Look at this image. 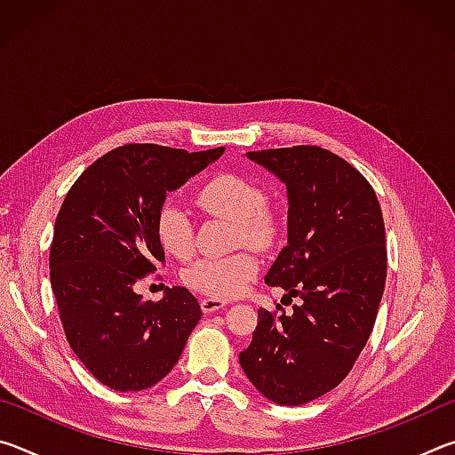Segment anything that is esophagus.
Segmentation results:
<instances>
[{
    "instance_id": "obj_1",
    "label": "esophagus",
    "mask_w": 455,
    "mask_h": 455,
    "mask_svg": "<svg viewBox=\"0 0 455 455\" xmlns=\"http://www.w3.org/2000/svg\"><path fill=\"white\" fill-rule=\"evenodd\" d=\"M200 307H203V311L204 313H214V311H219V309H222V307H227V301L225 299H203V301H200Z\"/></svg>"
}]
</instances>
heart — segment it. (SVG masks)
<instances>
[{"mask_svg": "<svg viewBox=\"0 0 455 455\" xmlns=\"http://www.w3.org/2000/svg\"><path fill=\"white\" fill-rule=\"evenodd\" d=\"M204 211L227 217L238 227V241L265 246L273 238V222L265 212V195L257 184L235 174H220L206 180L196 192ZM156 238L168 255H192V222L188 212L174 200H166L156 214ZM257 275V260L249 252L227 257H204L184 268L182 281L211 297H235Z\"/></svg>", "mask_w": 455, "mask_h": 455, "instance_id": "heart-1", "label": "heart"}]
</instances>
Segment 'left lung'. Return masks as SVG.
<instances>
[{"label": "left lung", "instance_id": "left-lung-1", "mask_svg": "<svg viewBox=\"0 0 455 455\" xmlns=\"http://www.w3.org/2000/svg\"><path fill=\"white\" fill-rule=\"evenodd\" d=\"M246 158L287 187V246L265 283L287 291L283 305H299L289 315L259 309L238 361L259 394L303 405L347 377L371 335L387 273L381 206L363 174L319 146Z\"/></svg>", "mask_w": 455, "mask_h": 455}]
</instances>
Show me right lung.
I'll use <instances>...</instances> for the list:
<instances>
[{
	"label": "right lung",
	"instance_id": "right-lung-1",
	"mask_svg": "<svg viewBox=\"0 0 455 455\" xmlns=\"http://www.w3.org/2000/svg\"><path fill=\"white\" fill-rule=\"evenodd\" d=\"M225 152L126 144L82 172L53 227L50 281L72 351L106 387L148 389L172 371L203 317L188 289L144 301L134 284L164 263L156 214Z\"/></svg>",
	"mask_w": 455,
	"mask_h": 455
}]
</instances>
